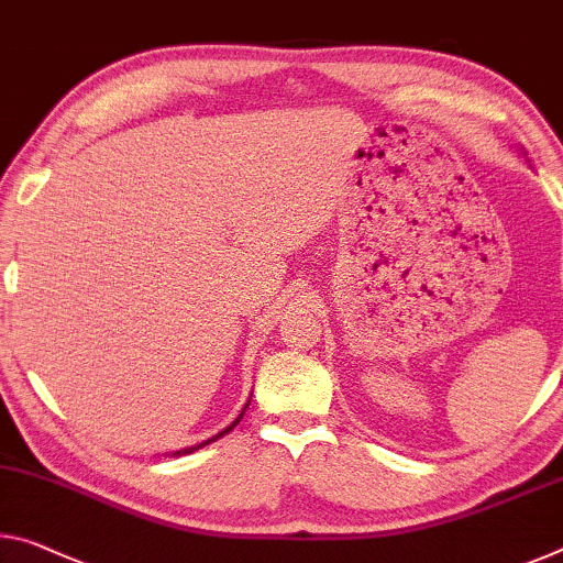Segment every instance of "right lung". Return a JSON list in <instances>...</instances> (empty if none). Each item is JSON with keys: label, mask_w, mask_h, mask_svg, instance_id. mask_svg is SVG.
I'll list each match as a JSON object with an SVG mask.
<instances>
[{"label": "right lung", "mask_w": 563, "mask_h": 563, "mask_svg": "<svg viewBox=\"0 0 563 563\" xmlns=\"http://www.w3.org/2000/svg\"><path fill=\"white\" fill-rule=\"evenodd\" d=\"M250 406V400H247V404L243 406V410H240V413H238V418H235V421L233 423H230L228 428H222V431L220 433H216V435H212V439H208V441H202V443H198V445H187V449H183V451H175L173 453V456H187V453H192V451H200L202 449V445H208V443H212V441H218V439H222V435H225V433H230V431H233V428L240 423V418H243V413H245V408Z\"/></svg>", "instance_id": "right-lung-1"}]
</instances>
